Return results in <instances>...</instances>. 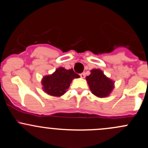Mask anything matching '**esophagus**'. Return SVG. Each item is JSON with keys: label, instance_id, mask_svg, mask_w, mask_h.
Returning a JSON list of instances; mask_svg holds the SVG:
<instances>
[{"label": "esophagus", "instance_id": "esophagus-1", "mask_svg": "<svg viewBox=\"0 0 148 148\" xmlns=\"http://www.w3.org/2000/svg\"><path fill=\"white\" fill-rule=\"evenodd\" d=\"M80 77H82V78H84V77H85V74L84 73H80Z\"/></svg>", "mask_w": 148, "mask_h": 148}]
</instances>
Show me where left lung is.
Segmentation results:
<instances>
[{
  "label": "left lung",
  "mask_w": 148,
  "mask_h": 148,
  "mask_svg": "<svg viewBox=\"0 0 148 148\" xmlns=\"http://www.w3.org/2000/svg\"><path fill=\"white\" fill-rule=\"evenodd\" d=\"M90 75L86 77L92 93L99 97H108L114 88V82L106 77L100 69H92Z\"/></svg>",
  "instance_id": "8db88e82"
}]
</instances>
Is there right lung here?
<instances>
[{
	"instance_id": "right-lung-1",
	"label": "right lung",
	"mask_w": 148,
	"mask_h": 148,
	"mask_svg": "<svg viewBox=\"0 0 148 148\" xmlns=\"http://www.w3.org/2000/svg\"><path fill=\"white\" fill-rule=\"evenodd\" d=\"M80 75L75 73L73 69L58 68L53 74L43 77L42 80L44 92L52 96L60 97L65 93L74 78H78Z\"/></svg>"
}]
</instances>
